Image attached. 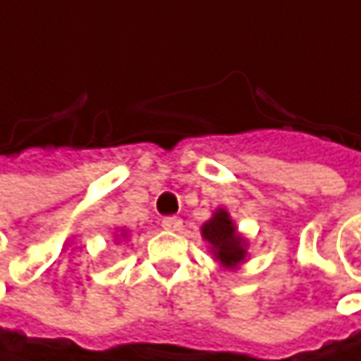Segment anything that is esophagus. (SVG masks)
Listing matches in <instances>:
<instances>
[{
	"label": "esophagus",
	"instance_id": "esophagus-1",
	"mask_svg": "<svg viewBox=\"0 0 361 361\" xmlns=\"http://www.w3.org/2000/svg\"><path fill=\"white\" fill-rule=\"evenodd\" d=\"M161 227H164L166 231H180V229H183V221H180L178 216H166V219L161 221Z\"/></svg>",
	"mask_w": 361,
	"mask_h": 361
}]
</instances>
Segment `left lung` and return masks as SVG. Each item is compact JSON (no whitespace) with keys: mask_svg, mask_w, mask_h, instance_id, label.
<instances>
[{"mask_svg":"<svg viewBox=\"0 0 361 361\" xmlns=\"http://www.w3.org/2000/svg\"><path fill=\"white\" fill-rule=\"evenodd\" d=\"M202 238L208 242V248L221 267L233 271L246 263L248 240L240 233L227 208H216L212 212V216L202 225Z\"/></svg>","mask_w":361,"mask_h":361,"instance_id":"1","label":"left lung"}]
</instances>
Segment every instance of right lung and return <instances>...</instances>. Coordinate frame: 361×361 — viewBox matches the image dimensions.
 I'll list each match as a JSON object with an SVG mask.
<instances>
[{
    "instance_id": "right-lung-1",
    "label": "right lung",
    "mask_w": 361,
    "mask_h": 361,
    "mask_svg": "<svg viewBox=\"0 0 361 361\" xmlns=\"http://www.w3.org/2000/svg\"><path fill=\"white\" fill-rule=\"evenodd\" d=\"M128 229H115V242L119 244V242H123V240H128Z\"/></svg>"
}]
</instances>
